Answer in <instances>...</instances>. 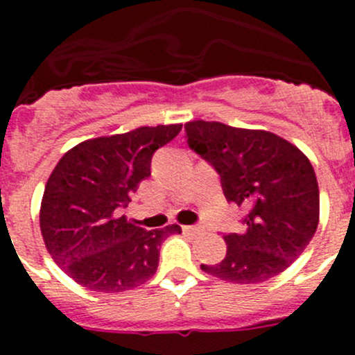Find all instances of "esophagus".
I'll return each mask as SVG.
<instances>
[{
  "label": "esophagus",
  "mask_w": 355,
  "mask_h": 355,
  "mask_svg": "<svg viewBox=\"0 0 355 355\" xmlns=\"http://www.w3.org/2000/svg\"><path fill=\"white\" fill-rule=\"evenodd\" d=\"M184 232H189V234H200V232H204V227L200 223L187 225V227H184Z\"/></svg>",
  "instance_id": "esophagus-1"
}]
</instances>
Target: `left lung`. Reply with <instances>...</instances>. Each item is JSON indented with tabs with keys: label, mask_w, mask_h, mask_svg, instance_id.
Returning a JSON list of instances; mask_svg holds the SVG:
<instances>
[{
	"label": "left lung",
	"mask_w": 355,
	"mask_h": 355,
	"mask_svg": "<svg viewBox=\"0 0 355 355\" xmlns=\"http://www.w3.org/2000/svg\"><path fill=\"white\" fill-rule=\"evenodd\" d=\"M185 137L220 175L228 202L247 211L245 232L223 237L225 259L200 270L234 284H261L287 270L320 221V189L309 159L271 132L220 121H189Z\"/></svg>",
	"instance_id": "8db88e82"
}]
</instances>
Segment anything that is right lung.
Wrapping results in <instances>:
<instances>
[{"label":"right lung","mask_w":355,"mask_h":355,"mask_svg":"<svg viewBox=\"0 0 355 355\" xmlns=\"http://www.w3.org/2000/svg\"><path fill=\"white\" fill-rule=\"evenodd\" d=\"M180 130L182 125H157L89 139L58 161L39 221L53 261L78 285L114 293L156 273L161 244L182 228L144 230L120 216V209L151 175L153 155Z\"/></svg>","instance_id":"1"}]
</instances>
